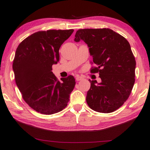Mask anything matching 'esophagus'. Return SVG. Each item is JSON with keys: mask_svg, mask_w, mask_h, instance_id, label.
<instances>
[{"mask_svg": "<svg viewBox=\"0 0 150 150\" xmlns=\"http://www.w3.org/2000/svg\"><path fill=\"white\" fill-rule=\"evenodd\" d=\"M75 79H76V80L79 81H81L83 79V77H81V76H79V75H76Z\"/></svg>", "mask_w": 150, "mask_h": 150, "instance_id": "1", "label": "esophagus"}]
</instances>
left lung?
<instances>
[{"instance_id":"left-lung-1","label":"left lung","mask_w":150,"mask_h":150,"mask_svg":"<svg viewBox=\"0 0 150 150\" xmlns=\"http://www.w3.org/2000/svg\"><path fill=\"white\" fill-rule=\"evenodd\" d=\"M88 45L102 82L88 81L87 104L94 111L111 113L119 109L129 97L135 82L136 61L129 42L110 29H83L76 32L75 42Z\"/></svg>"}]
</instances>
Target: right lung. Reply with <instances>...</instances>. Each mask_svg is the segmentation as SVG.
Listing matches in <instances>:
<instances>
[{
    "mask_svg": "<svg viewBox=\"0 0 150 150\" xmlns=\"http://www.w3.org/2000/svg\"><path fill=\"white\" fill-rule=\"evenodd\" d=\"M74 30L38 31L21 42L13 62L16 83L25 102L37 112L52 115L61 111L69 101L75 85L73 76L59 81L52 65L59 60V49Z\"/></svg>",
    "mask_w": 150,
    "mask_h": 150,
    "instance_id": "add662e5",
    "label": "right lung"
}]
</instances>
